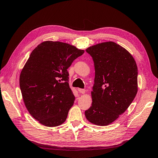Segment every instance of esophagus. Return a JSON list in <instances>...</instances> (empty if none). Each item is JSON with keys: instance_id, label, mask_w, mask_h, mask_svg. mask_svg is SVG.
Wrapping results in <instances>:
<instances>
[{"instance_id": "1", "label": "esophagus", "mask_w": 158, "mask_h": 158, "mask_svg": "<svg viewBox=\"0 0 158 158\" xmlns=\"http://www.w3.org/2000/svg\"><path fill=\"white\" fill-rule=\"evenodd\" d=\"M78 91L80 94H85V90L84 89H81V88H78Z\"/></svg>"}]
</instances>
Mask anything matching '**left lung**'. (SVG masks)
<instances>
[{
	"label": "left lung",
	"instance_id": "8db88e82",
	"mask_svg": "<svg viewBox=\"0 0 158 158\" xmlns=\"http://www.w3.org/2000/svg\"><path fill=\"white\" fill-rule=\"evenodd\" d=\"M95 68L91 92L92 103L85 111L91 123L107 126L128 109L138 92V68L127 49L113 41L103 42L85 49Z\"/></svg>",
	"mask_w": 158,
	"mask_h": 158
}]
</instances>
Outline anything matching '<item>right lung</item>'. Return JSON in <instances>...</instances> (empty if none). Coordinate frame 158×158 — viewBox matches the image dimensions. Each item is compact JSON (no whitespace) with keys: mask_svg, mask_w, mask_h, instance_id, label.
<instances>
[{"mask_svg":"<svg viewBox=\"0 0 158 158\" xmlns=\"http://www.w3.org/2000/svg\"><path fill=\"white\" fill-rule=\"evenodd\" d=\"M84 51L60 41H46L31 52L20 76L25 106L41 125L54 127L66 121L74 102L67 69Z\"/></svg>","mask_w":158,"mask_h":158,"instance_id":"obj_1","label":"right lung"}]
</instances>
